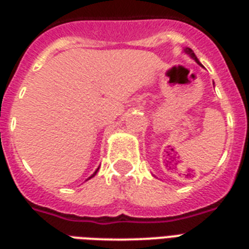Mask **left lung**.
Instances as JSON below:
<instances>
[{
  "mask_svg": "<svg viewBox=\"0 0 249 249\" xmlns=\"http://www.w3.org/2000/svg\"><path fill=\"white\" fill-rule=\"evenodd\" d=\"M183 53H185V54H187V55H189L190 58H193V59L195 60V62H196L197 64H199V66H201V67H203V64H201L200 62H199V59H197L196 55L194 54V52H193V50H191V49H190V48H185V49H183Z\"/></svg>",
  "mask_w": 249,
  "mask_h": 249,
  "instance_id": "8db88e82",
  "label": "left lung"
}]
</instances>
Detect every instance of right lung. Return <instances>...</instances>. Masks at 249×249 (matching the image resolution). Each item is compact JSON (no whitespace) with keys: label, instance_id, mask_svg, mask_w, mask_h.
Listing matches in <instances>:
<instances>
[{"label":"right lung","instance_id":"1","mask_svg":"<svg viewBox=\"0 0 249 249\" xmlns=\"http://www.w3.org/2000/svg\"><path fill=\"white\" fill-rule=\"evenodd\" d=\"M98 170H99V168H98V169H97V170H95V172H94V173H93V174H91V176H90V177H89V178H88V179H90V178H93V177H94V176H95V174H97V172H98ZM88 179H86V181H88Z\"/></svg>","mask_w":249,"mask_h":249}]
</instances>
